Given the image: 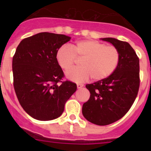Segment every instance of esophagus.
I'll use <instances>...</instances> for the list:
<instances>
[{"instance_id": "esophagus-1", "label": "esophagus", "mask_w": 151, "mask_h": 151, "mask_svg": "<svg viewBox=\"0 0 151 151\" xmlns=\"http://www.w3.org/2000/svg\"><path fill=\"white\" fill-rule=\"evenodd\" d=\"M77 88H78V89H80V88H82L83 87V85H82V84H77Z\"/></svg>"}]
</instances>
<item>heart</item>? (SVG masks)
Instances as JSON below:
<instances>
[{
	"instance_id": "heart-1",
	"label": "heart",
	"mask_w": 151,
	"mask_h": 151,
	"mask_svg": "<svg viewBox=\"0 0 151 151\" xmlns=\"http://www.w3.org/2000/svg\"><path fill=\"white\" fill-rule=\"evenodd\" d=\"M120 52L114 45L93 39L77 42L71 47L63 46L56 52V60L62 69L68 71L81 59L82 66L66 73L69 80L77 83L92 78L95 81L107 78L116 70L120 62Z\"/></svg>"
}]
</instances>
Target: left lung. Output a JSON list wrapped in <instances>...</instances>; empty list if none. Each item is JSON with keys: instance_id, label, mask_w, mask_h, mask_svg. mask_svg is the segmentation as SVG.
I'll return each instance as SVG.
<instances>
[{"instance_id": "left-lung-1", "label": "left lung", "mask_w": 151, "mask_h": 151, "mask_svg": "<svg viewBox=\"0 0 151 151\" xmlns=\"http://www.w3.org/2000/svg\"><path fill=\"white\" fill-rule=\"evenodd\" d=\"M102 40L116 47L121 58L113 74L85 85L91 96L83 105V115L88 121L99 126L111 124L127 113L136 99L140 83L139 60L132 46L114 38Z\"/></svg>"}]
</instances>
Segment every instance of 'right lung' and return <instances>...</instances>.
I'll use <instances>...</instances> for the list:
<instances>
[{
  "label": "right lung",
  "mask_w": 151,
  "mask_h": 151,
  "mask_svg": "<svg viewBox=\"0 0 151 151\" xmlns=\"http://www.w3.org/2000/svg\"><path fill=\"white\" fill-rule=\"evenodd\" d=\"M63 34L43 32L22 39L12 60L14 88L19 104L32 118L51 121L64 110L77 90L56 60L60 47L70 41Z\"/></svg>",
  "instance_id": "1"
}]
</instances>
